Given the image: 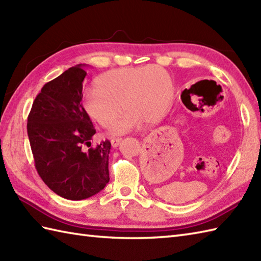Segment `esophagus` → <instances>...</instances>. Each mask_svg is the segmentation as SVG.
Wrapping results in <instances>:
<instances>
[{
  "label": "esophagus",
  "instance_id": "obj_1",
  "mask_svg": "<svg viewBox=\"0 0 261 261\" xmlns=\"http://www.w3.org/2000/svg\"><path fill=\"white\" fill-rule=\"evenodd\" d=\"M121 140H122L121 138H113V139L111 140V145H112L113 148H116V147H118V146L120 145Z\"/></svg>",
  "mask_w": 261,
  "mask_h": 261
}]
</instances>
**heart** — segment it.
<instances>
[{
    "instance_id": "b5f03b06",
    "label": "heart",
    "mask_w": 261,
    "mask_h": 261,
    "mask_svg": "<svg viewBox=\"0 0 261 261\" xmlns=\"http://www.w3.org/2000/svg\"><path fill=\"white\" fill-rule=\"evenodd\" d=\"M173 92L169 73L157 65L119 68L98 76L96 87L83 92L82 103L91 119L103 127L112 125L122 108L126 109L111 130L112 135H122L145 120L156 121L167 109Z\"/></svg>"
}]
</instances>
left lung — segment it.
Masks as SVG:
<instances>
[{
  "mask_svg": "<svg viewBox=\"0 0 261 261\" xmlns=\"http://www.w3.org/2000/svg\"><path fill=\"white\" fill-rule=\"evenodd\" d=\"M185 93H186V92L184 91V93H182V94H185ZM181 101H182V103H184V104L186 105V108H188L190 110H192V109H191V105H190V102H188V99H187V98H184V97H182Z\"/></svg>",
  "mask_w": 261,
  "mask_h": 261,
  "instance_id": "left-lung-1",
  "label": "left lung"
}]
</instances>
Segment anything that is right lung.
I'll use <instances>...</instances> for the list:
<instances>
[{
  "label": "right lung",
  "instance_id": "right-lung-1",
  "mask_svg": "<svg viewBox=\"0 0 261 261\" xmlns=\"http://www.w3.org/2000/svg\"><path fill=\"white\" fill-rule=\"evenodd\" d=\"M83 66L70 67L43 85L27 124L39 176L54 193L71 201L95 195L110 180L111 142L91 146L96 130L82 103Z\"/></svg>",
  "mask_w": 261,
  "mask_h": 261
}]
</instances>
